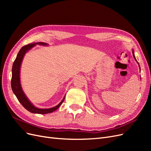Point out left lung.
<instances>
[{
	"instance_id": "8db88e82",
	"label": "left lung",
	"mask_w": 151,
	"mask_h": 151,
	"mask_svg": "<svg viewBox=\"0 0 151 151\" xmlns=\"http://www.w3.org/2000/svg\"><path fill=\"white\" fill-rule=\"evenodd\" d=\"M132 53H133V57H134V59L135 60V61L137 62V63H138L139 64V69H140V65H139V62L137 61V60H136V58H135V55H134V50H132Z\"/></svg>"
}]
</instances>
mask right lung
Here are the masks:
<instances>
[{"mask_svg":"<svg viewBox=\"0 0 151 151\" xmlns=\"http://www.w3.org/2000/svg\"><path fill=\"white\" fill-rule=\"evenodd\" d=\"M36 45H43V46H47L48 44L43 42H38V43H33L32 44L27 45L26 46L22 47L19 52H18L16 60H14L12 65V79H11V88L14 94L16 95L21 104L23 106V107L26 109L27 110L33 113H38V114H47L53 112L57 109L60 105L62 104L65 99V96L63 98L61 102L57 104V106L50 108H39L34 106V104L32 103L28 97L26 96L25 93L21 87V80H20V69L21 63L23 60L25 54L30 50L32 48H33Z\"/></svg>","mask_w":151,"mask_h":151,"instance_id":"add662e5","label":"right lung"}]
</instances>
